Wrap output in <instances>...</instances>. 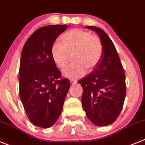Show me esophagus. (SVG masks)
<instances>
[{"instance_id":"obj_1","label":"esophagus","mask_w":145,"mask_h":145,"mask_svg":"<svg viewBox=\"0 0 145 145\" xmlns=\"http://www.w3.org/2000/svg\"><path fill=\"white\" fill-rule=\"evenodd\" d=\"M70 83H71V85H74V84H75L76 83V82L74 80H72V79H71V80H70Z\"/></svg>"}]
</instances>
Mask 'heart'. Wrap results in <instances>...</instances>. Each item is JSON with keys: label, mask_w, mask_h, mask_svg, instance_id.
<instances>
[{"label": "heart", "mask_w": 145, "mask_h": 145, "mask_svg": "<svg viewBox=\"0 0 145 145\" xmlns=\"http://www.w3.org/2000/svg\"><path fill=\"white\" fill-rule=\"evenodd\" d=\"M62 44L55 42L52 45L50 54L54 63L61 69L68 63V53L74 51V63L63 71V75L71 79L84 76L87 69H93L101 58L103 48L97 37L80 29L68 31L61 37Z\"/></svg>", "instance_id": "heart-1"}]
</instances>
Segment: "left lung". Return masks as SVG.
I'll return each instance as SVG.
<instances>
[{
  "label": "left lung",
  "instance_id": "obj_1",
  "mask_svg": "<svg viewBox=\"0 0 145 145\" xmlns=\"http://www.w3.org/2000/svg\"><path fill=\"white\" fill-rule=\"evenodd\" d=\"M86 28L98 35L103 56L94 71L78 81L83 88L82 108L92 123L108 126L116 120L123 108L126 97L124 70L108 35L99 27Z\"/></svg>",
  "mask_w": 145,
  "mask_h": 145
}]
</instances>
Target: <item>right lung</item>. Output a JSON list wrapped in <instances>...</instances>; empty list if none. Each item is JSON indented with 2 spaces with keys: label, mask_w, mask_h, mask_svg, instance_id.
<instances>
[{
  "label": "right lung",
  "mask_w": 145,
  "mask_h": 145,
  "mask_svg": "<svg viewBox=\"0 0 145 145\" xmlns=\"http://www.w3.org/2000/svg\"><path fill=\"white\" fill-rule=\"evenodd\" d=\"M68 25H49L35 31L24 44L19 66V95L31 123L53 126L61 115L69 79H59L61 71L50 54L51 46Z\"/></svg>",
  "instance_id": "obj_1"
}]
</instances>
